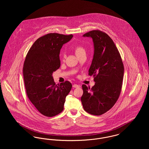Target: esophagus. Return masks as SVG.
<instances>
[{"label": "esophagus", "mask_w": 149, "mask_h": 149, "mask_svg": "<svg viewBox=\"0 0 149 149\" xmlns=\"http://www.w3.org/2000/svg\"><path fill=\"white\" fill-rule=\"evenodd\" d=\"M72 86H73V88H78V87L79 86V85H78V84H74V85H72Z\"/></svg>", "instance_id": "obj_1"}]
</instances>
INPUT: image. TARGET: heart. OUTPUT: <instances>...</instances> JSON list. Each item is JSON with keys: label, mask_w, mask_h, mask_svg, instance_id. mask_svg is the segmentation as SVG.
Masks as SVG:
<instances>
[{"label": "heart", "mask_w": 149, "mask_h": 149, "mask_svg": "<svg viewBox=\"0 0 149 149\" xmlns=\"http://www.w3.org/2000/svg\"><path fill=\"white\" fill-rule=\"evenodd\" d=\"M74 52H75V54L77 55V56L80 55H81V54H82L85 53V50L84 48L81 45H78L75 46L74 48ZM62 57H63V59L64 60L65 57V55L63 54Z\"/></svg>", "instance_id": "1"}]
</instances>
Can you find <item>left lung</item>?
<instances>
[{"instance_id":"obj_1","label":"left lung","mask_w":149,"mask_h":149,"mask_svg":"<svg viewBox=\"0 0 149 149\" xmlns=\"http://www.w3.org/2000/svg\"><path fill=\"white\" fill-rule=\"evenodd\" d=\"M92 38L94 53L89 75L94 77L92 88L83 84L81 101L88 113L100 116L113 106L118 99L123 79L124 66L112 38L98 29L85 33Z\"/></svg>"}]
</instances>
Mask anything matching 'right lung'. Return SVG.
<instances>
[{"label": "right lung", "instance_id": "right-lung-1", "mask_svg": "<svg viewBox=\"0 0 149 149\" xmlns=\"http://www.w3.org/2000/svg\"><path fill=\"white\" fill-rule=\"evenodd\" d=\"M72 35L51 33L38 38L26 55L23 74L29 100L41 113L54 117L64 109L66 97L72 85L69 81L55 84L52 73L60 66L59 54Z\"/></svg>", "mask_w": 149, "mask_h": 149}]
</instances>
